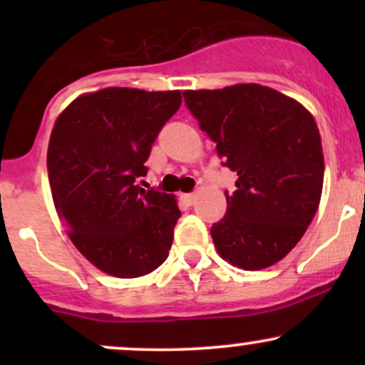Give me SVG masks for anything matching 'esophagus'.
Masks as SVG:
<instances>
[{
	"label": "esophagus",
	"instance_id": "obj_1",
	"mask_svg": "<svg viewBox=\"0 0 365 365\" xmlns=\"http://www.w3.org/2000/svg\"><path fill=\"white\" fill-rule=\"evenodd\" d=\"M195 194H182V199L185 200L187 204H194V200H195Z\"/></svg>",
	"mask_w": 365,
	"mask_h": 365
}]
</instances>
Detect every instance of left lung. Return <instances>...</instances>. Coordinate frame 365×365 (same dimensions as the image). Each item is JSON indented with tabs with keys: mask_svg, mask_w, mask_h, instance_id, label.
I'll list each match as a JSON object with an SVG mask.
<instances>
[{
	"mask_svg": "<svg viewBox=\"0 0 365 365\" xmlns=\"http://www.w3.org/2000/svg\"><path fill=\"white\" fill-rule=\"evenodd\" d=\"M200 128L237 173L226 215L211 226L217 254L259 271L279 262L316 216L324 154L316 120L299 101L259 83L183 92Z\"/></svg>",
	"mask_w": 365,
	"mask_h": 365,
	"instance_id": "1",
	"label": "left lung"
}]
</instances>
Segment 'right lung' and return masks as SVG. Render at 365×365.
Listing matches in <instances>:
<instances>
[{"mask_svg":"<svg viewBox=\"0 0 365 365\" xmlns=\"http://www.w3.org/2000/svg\"><path fill=\"white\" fill-rule=\"evenodd\" d=\"M182 104L180 91L106 87L78 96L49 137L54 207L77 250L103 273L139 278L168 257L180 217L177 197L144 190L159 130Z\"/></svg>","mask_w":365,"mask_h":365,"instance_id":"obj_1","label":"right lung"}]
</instances>
